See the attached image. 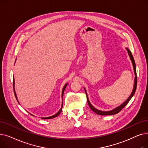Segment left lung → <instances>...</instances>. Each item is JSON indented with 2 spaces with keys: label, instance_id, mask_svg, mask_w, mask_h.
I'll list each match as a JSON object with an SVG mask.
<instances>
[{
  "label": "left lung",
  "instance_id": "8db88e82",
  "mask_svg": "<svg viewBox=\"0 0 148 148\" xmlns=\"http://www.w3.org/2000/svg\"><path fill=\"white\" fill-rule=\"evenodd\" d=\"M127 51V53H128V54H129L130 57V59L132 61V65H133V67H134V73H135V75H136V77H135V81H134V88H133V90H132V92L131 94V95L130 96V97L128 98L123 104L121 105L120 106L115 108L114 110H112V111H100V110H97V109H95L91 103H90V102L89 101V99H88V95H87V94H86V90L85 89V92H86V97H87V101H88V103L89 105V108H91V110L94 111L95 113H96L98 115H114V114H117L119 113L122 109H123L127 104V103L129 102V101L131 100V99L132 97V96L134 95L135 94V92H136V88H137V73H136V63H135V61H134V57L131 53V51L129 50V49L126 48Z\"/></svg>",
  "mask_w": 148,
  "mask_h": 148
}]
</instances>
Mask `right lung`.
<instances>
[{"label":"right lung","instance_id":"add662e5","mask_svg":"<svg viewBox=\"0 0 148 148\" xmlns=\"http://www.w3.org/2000/svg\"><path fill=\"white\" fill-rule=\"evenodd\" d=\"M67 85H68V83H66V84L64 86V87H63V91H62V98H63V93H64V91H65V88H66V86H67ZM13 89H14V95H15V97H16V99H17V97H16V92H15V91H14V79H13ZM62 106H63V101H62V107H61V108H60V111L57 112V114H56L55 115H53V116H51V117H43V118H42V119H53V118H54V117H57V116H58V115L60 114V112H61V111H62Z\"/></svg>","mask_w":148,"mask_h":148}]
</instances>
